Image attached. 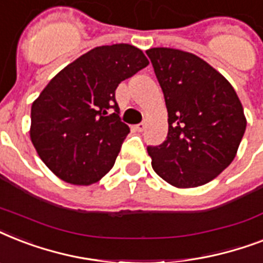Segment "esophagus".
I'll return each mask as SVG.
<instances>
[{"label": "esophagus", "instance_id": "esophagus-1", "mask_svg": "<svg viewBox=\"0 0 263 263\" xmlns=\"http://www.w3.org/2000/svg\"><path fill=\"white\" fill-rule=\"evenodd\" d=\"M144 128H146V124H144V123H140V124H138V125H135V129L138 132L144 131Z\"/></svg>", "mask_w": 263, "mask_h": 263}]
</instances>
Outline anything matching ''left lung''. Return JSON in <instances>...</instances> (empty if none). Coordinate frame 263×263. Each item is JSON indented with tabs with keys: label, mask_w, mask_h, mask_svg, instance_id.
Segmentation results:
<instances>
[{
	"label": "left lung",
	"mask_w": 263,
	"mask_h": 263,
	"mask_svg": "<svg viewBox=\"0 0 263 263\" xmlns=\"http://www.w3.org/2000/svg\"><path fill=\"white\" fill-rule=\"evenodd\" d=\"M165 97L168 136L147 147L152 166L177 188L212 181L236 157L245 110L232 84L198 55L171 47L146 50Z\"/></svg>",
	"instance_id": "left-lung-1"
}]
</instances>
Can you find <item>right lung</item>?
Returning <instances> with one entry per match:
<instances>
[{"instance_id":"right-lung-1","label":"right lung","mask_w":263,"mask_h":263,"mask_svg":"<svg viewBox=\"0 0 263 263\" xmlns=\"http://www.w3.org/2000/svg\"><path fill=\"white\" fill-rule=\"evenodd\" d=\"M147 65L143 51L132 45L98 46L68 64L43 88L31 106L30 138L59 179L91 185L113 168L129 132L120 121L115 91Z\"/></svg>"}]
</instances>
